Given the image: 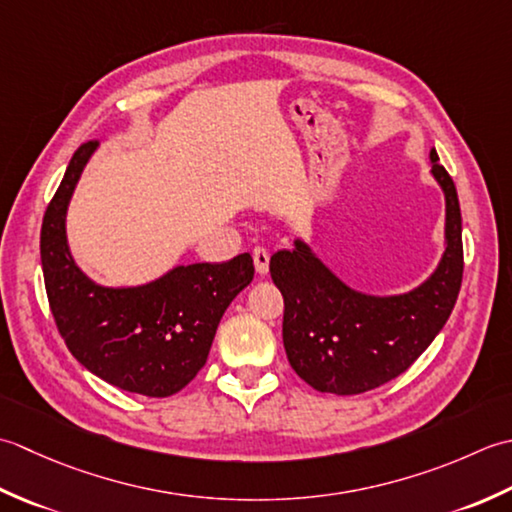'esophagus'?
Instances as JSON below:
<instances>
[{
    "mask_svg": "<svg viewBox=\"0 0 512 512\" xmlns=\"http://www.w3.org/2000/svg\"><path fill=\"white\" fill-rule=\"evenodd\" d=\"M252 256H254V267H256V271L260 276H265L267 271H269V252L265 247H256L254 252H252Z\"/></svg>",
    "mask_w": 512,
    "mask_h": 512,
    "instance_id": "esophagus-1",
    "label": "esophagus"
}]
</instances>
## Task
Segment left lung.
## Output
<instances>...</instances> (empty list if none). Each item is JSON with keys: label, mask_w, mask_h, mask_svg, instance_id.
<instances>
[{"label": "left lung", "mask_w": 512, "mask_h": 512, "mask_svg": "<svg viewBox=\"0 0 512 512\" xmlns=\"http://www.w3.org/2000/svg\"><path fill=\"white\" fill-rule=\"evenodd\" d=\"M446 198V249L433 274L406 294L351 289L300 238L276 252L269 274L285 298L283 342L291 369L322 393L356 395L398 378L446 325L462 287V214L455 183L431 150Z\"/></svg>", "instance_id": "left-lung-1"}]
</instances>
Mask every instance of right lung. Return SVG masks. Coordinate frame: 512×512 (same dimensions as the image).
<instances>
[{
	"label": "right lung",
	"instance_id": "right-lung-1",
	"mask_svg": "<svg viewBox=\"0 0 512 512\" xmlns=\"http://www.w3.org/2000/svg\"><path fill=\"white\" fill-rule=\"evenodd\" d=\"M97 141L72 154L41 223V267L61 338L83 367L112 387L148 398L179 393L203 369L218 322L252 283L254 260L179 265L139 287H101L77 267L66 212Z\"/></svg>",
	"mask_w": 512,
	"mask_h": 512
}]
</instances>
